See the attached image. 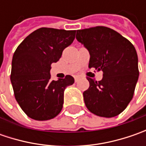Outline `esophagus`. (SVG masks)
Instances as JSON below:
<instances>
[{
  "instance_id": "esophagus-1",
  "label": "esophagus",
  "mask_w": 146,
  "mask_h": 146,
  "mask_svg": "<svg viewBox=\"0 0 146 146\" xmlns=\"http://www.w3.org/2000/svg\"><path fill=\"white\" fill-rule=\"evenodd\" d=\"M79 81V78H78V77H75V82H78Z\"/></svg>"
}]
</instances>
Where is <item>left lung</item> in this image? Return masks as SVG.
<instances>
[{
	"instance_id": "obj_1",
	"label": "left lung",
	"mask_w": 146,
	"mask_h": 146,
	"mask_svg": "<svg viewBox=\"0 0 146 146\" xmlns=\"http://www.w3.org/2000/svg\"><path fill=\"white\" fill-rule=\"evenodd\" d=\"M76 39L89 52L88 67L103 71L100 81L87 78L89 88L83 93L86 107L101 117L119 115L132 99L138 80L136 48L125 37L103 26L77 30Z\"/></svg>"
}]
</instances>
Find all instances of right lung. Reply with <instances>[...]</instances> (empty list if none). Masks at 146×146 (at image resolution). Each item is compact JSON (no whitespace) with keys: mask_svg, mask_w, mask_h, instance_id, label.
<instances>
[{"mask_svg":"<svg viewBox=\"0 0 146 146\" xmlns=\"http://www.w3.org/2000/svg\"><path fill=\"white\" fill-rule=\"evenodd\" d=\"M76 30L41 27L27 36L16 48L10 80L14 97L26 115L35 120H48L62 109L66 88L74 78L52 80L51 64L73 42Z\"/></svg>","mask_w":146,"mask_h":146,"instance_id":"right-lung-1","label":"right lung"}]
</instances>
